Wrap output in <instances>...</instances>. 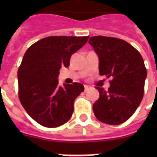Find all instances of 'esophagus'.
I'll use <instances>...</instances> for the list:
<instances>
[{"label":"esophagus","instance_id":"obj_1","mask_svg":"<svg viewBox=\"0 0 157 157\" xmlns=\"http://www.w3.org/2000/svg\"><path fill=\"white\" fill-rule=\"evenodd\" d=\"M91 89H92V87H90V86H85V91H88L90 90H91Z\"/></svg>","mask_w":157,"mask_h":157}]
</instances>
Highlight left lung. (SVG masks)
<instances>
[{"instance_id": "8db88e82", "label": "left lung", "mask_w": 157, "mask_h": 157, "mask_svg": "<svg viewBox=\"0 0 157 157\" xmlns=\"http://www.w3.org/2000/svg\"><path fill=\"white\" fill-rule=\"evenodd\" d=\"M98 57L101 76L111 77L107 90L96 86L99 98L93 105L96 118L105 124L124 123L134 113L144 93L147 70L141 54L123 40L103 36L89 40Z\"/></svg>"}]
</instances>
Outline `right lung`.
Returning a JSON list of instances; mask_svg holds the SVG:
<instances>
[{"label": "right lung", "mask_w": 157, "mask_h": 157, "mask_svg": "<svg viewBox=\"0 0 157 157\" xmlns=\"http://www.w3.org/2000/svg\"><path fill=\"white\" fill-rule=\"evenodd\" d=\"M88 39L49 36L26 51L18 70L19 100L27 113L43 126H60L71 117L74 101L85 88L77 82L59 86V69L69 66L71 55Z\"/></svg>", "instance_id": "1"}]
</instances>
